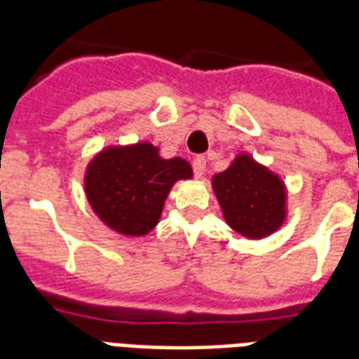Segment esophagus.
Instances as JSON below:
<instances>
[{"label": "esophagus", "instance_id": "1", "mask_svg": "<svg viewBox=\"0 0 359 359\" xmlns=\"http://www.w3.org/2000/svg\"><path fill=\"white\" fill-rule=\"evenodd\" d=\"M191 168H194V175H196L197 179H201L203 175H205V169H207V158L196 156L194 162H191Z\"/></svg>", "mask_w": 359, "mask_h": 359}]
</instances>
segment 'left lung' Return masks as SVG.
<instances>
[{"mask_svg":"<svg viewBox=\"0 0 359 359\" xmlns=\"http://www.w3.org/2000/svg\"><path fill=\"white\" fill-rule=\"evenodd\" d=\"M212 186L227 224L240 235L262 238L283 224V182L250 156L236 158Z\"/></svg>","mask_w":359,"mask_h":359,"instance_id":"left-lung-1","label":"left lung"}]
</instances>
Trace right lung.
Here are the masks:
<instances>
[{"label":"right lung","mask_w":359,"mask_h":359,"mask_svg":"<svg viewBox=\"0 0 359 359\" xmlns=\"http://www.w3.org/2000/svg\"><path fill=\"white\" fill-rule=\"evenodd\" d=\"M182 158L162 160L156 147L106 149L87 169L86 191L98 218L123 235H145L158 224L171 186L190 179Z\"/></svg>","instance_id":"add662e5"}]
</instances>
